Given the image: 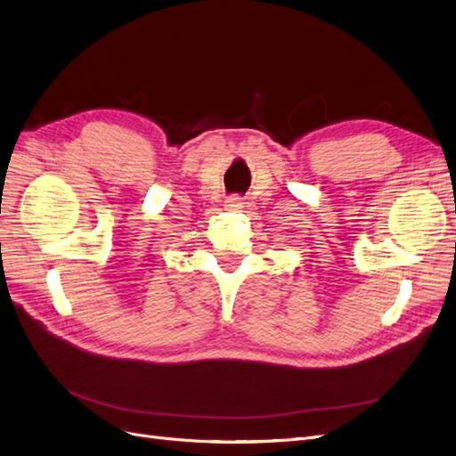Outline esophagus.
<instances>
[{
  "label": "esophagus",
  "mask_w": 456,
  "mask_h": 456,
  "mask_svg": "<svg viewBox=\"0 0 456 456\" xmlns=\"http://www.w3.org/2000/svg\"><path fill=\"white\" fill-rule=\"evenodd\" d=\"M226 209H230V211L243 209V198L241 196H230L226 200Z\"/></svg>",
  "instance_id": "esophagus-1"
}]
</instances>
